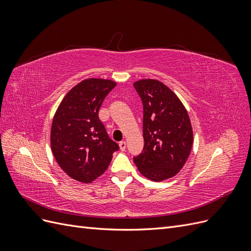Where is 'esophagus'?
Instances as JSON below:
<instances>
[{
  "label": "esophagus",
  "instance_id": "1",
  "mask_svg": "<svg viewBox=\"0 0 251 251\" xmlns=\"http://www.w3.org/2000/svg\"><path fill=\"white\" fill-rule=\"evenodd\" d=\"M119 148H120V150H121V151H125V150H126V141H120V142H119Z\"/></svg>",
  "mask_w": 251,
  "mask_h": 251
}]
</instances>
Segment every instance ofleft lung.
Listing matches in <instances>:
<instances>
[{"label": "left lung", "mask_w": 251, "mask_h": 251, "mask_svg": "<svg viewBox=\"0 0 251 251\" xmlns=\"http://www.w3.org/2000/svg\"><path fill=\"white\" fill-rule=\"evenodd\" d=\"M143 104L144 146L134 157L139 172L150 180L162 181L183 168L193 146L188 114L171 89L155 79L134 83Z\"/></svg>", "instance_id": "8db88e82"}]
</instances>
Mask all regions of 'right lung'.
I'll return each mask as SVG.
<instances>
[{"mask_svg":"<svg viewBox=\"0 0 251 251\" xmlns=\"http://www.w3.org/2000/svg\"><path fill=\"white\" fill-rule=\"evenodd\" d=\"M116 82L85 79L64 97L51 127V149L62 170L83 183L104 173L119 146L98 117L100 105Z\"/></svg>","mask_w":251,"mask_h":251,"instance_id":"obj_1","label":"right lung"}]
</instances>
